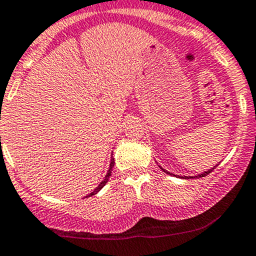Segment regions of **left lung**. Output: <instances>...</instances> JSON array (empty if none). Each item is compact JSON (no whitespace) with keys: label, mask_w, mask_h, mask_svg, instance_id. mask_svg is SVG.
<instances>
[{"label":"left lung","mask_w":256,"mask_h":256,"mask_svg":"<svg viewBox=\"0 0 256 256\" xmlns=\"http://www.w3.org/2000/svg\"><path fill=\"white\" fill-rule=\"evenodd\" d=\"M216 166H218V164H216ZM216 166H214V168L208 170V171H205V172H202V174H197V176H194V177H205V176H208V174H210V172H212L216 168ZM160 168L162 170V171H164V172H166V174H171V172L166 171V170H163L162 167H160ZM174 176H176V174H174ZM178 177H180V178H192V177H194V176H178Z\"/></svg>","instance_id":"left-lung-1"}]
</instances>
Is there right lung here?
I'll use <instances>...</instances> for the list:
<instances>
[{
  "instance_id": "right-lung-1",
  "label": "right lung",
  "mask_w": 256,
  "mask_h": 256,
  "mask_svg": "<svg viewBox=\"0 0 256 256\" xmlns=\"http://www.w3.org/2000/svg\"><path fill=\"white\" fill-rule=\"evenodd\" d=\"M112 156H113V154H112ZM113 167H114V158L112 157V158H110V163H109V170H108V172H106V177H104V180L100 182V184H99V186L96 187V190H94V191L92 192V194H88L86 197H90V196H93V194H98V192L100 191V190L103 188L104 186H106V182H108L109 177H110V174H112V168H113Z\"/></svg>"
}]
</instances>
